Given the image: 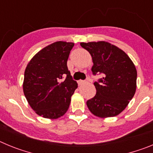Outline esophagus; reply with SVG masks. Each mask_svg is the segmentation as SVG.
<instances>
[{
	"label": "esophagus",
	"mask_w": 153,
	"mask_h": 153,
	"mask_svg": "<svg viewBox=\"0 0 153 153\" xmlns=\"http://www.w3.org/2000/svg\"><path fill=\"white\" fill-rule=\"evenodd\" d=\"M86 83H88V80H79L78 81V84L79 85L86 84Z\"/></svg>",
	"instance_id": "34e87169"
}]
</instances>
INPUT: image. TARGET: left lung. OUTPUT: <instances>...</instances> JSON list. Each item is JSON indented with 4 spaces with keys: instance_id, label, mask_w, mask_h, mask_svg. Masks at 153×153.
I'll list each match as a JSON object with an SVG mask.
<instances>
[{
    "instance_id": "8db88e82",
    "label": "left lung",
    "mask_w": 153,
    "mask_h": 153,
    "mask_svg": "<svg viewBox=\"0 0 153 153\" xmlns=\"http://www.w3.org/2000/svg\"><path fill=\"white\" fill-rule=\"evenodd\" d=\"M80 45L91 55L93 75H102L93 83L97 94L86 105L98 117H116L123 111L136 93L137 72L134 63L123 51L107 42Z\"/></svg>"
}]
</instances>
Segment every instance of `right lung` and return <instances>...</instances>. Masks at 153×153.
<instances>
[{
    "label": "right lung",
    "instance_id": "add662e5",
    "mask_svg": "<svg viewBox=\"0 0 153 153\" xmlns=\"http://www.w3.org/2000/svg\"><path fill=\"white\" fill-rule=\"evenodd\" d=\"M74 43L55 42L39 51L24 72L23 90L31 108L40 117L57 119L67 111L77 88L67 68Z\"/></svg>",
    "mask_w": 153,
    "mask_h": 153
}]
</instances>
